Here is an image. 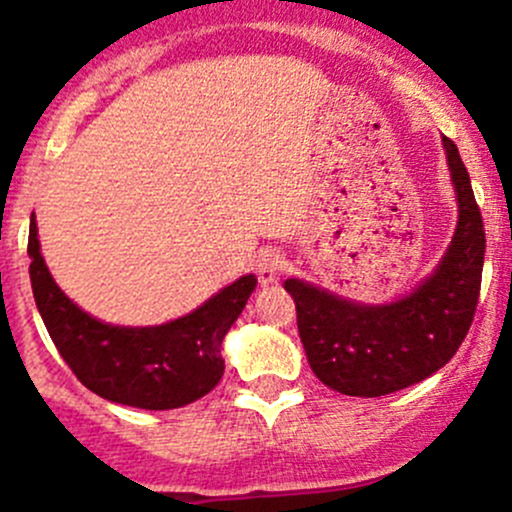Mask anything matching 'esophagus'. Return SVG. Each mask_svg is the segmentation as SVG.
Instances as JSON below:
<instances>
[{
	"label": "esophagus",
	"mask_w": 512,
	"mask_h": 512,
	"mask_svg": "<svg viewBox=\"0 0 512 512\" xmlns=\"http://www.w3.org/2000/svg\"><path fill=\"white\" fill-rule=\"evenodd\" d=\"M284 271V259H281L279 251H261L259 259H256V276L264 287L269 284H276Z\"/></svg>",
	"instance_id": "1"
}]
</instances>
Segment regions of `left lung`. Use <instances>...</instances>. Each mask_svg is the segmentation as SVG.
Instances as JSON below:
<instances>
[{
	"instance_id": "1",
	"label": "left lung",
	"mask_w": 512,
	"mask_h": 512,
	"mask_svg": "<svg viewBox=\"0 0 512 512\" xmlns=\"http://www.w3.org/2000/svg\"><path fill=\"white\" fill-rule=\"evenodd\" d=\"M457 195V228L437 269L406 297L363 304L304 279L284 289L297 304L309 368L345 396H388L424 381L452 360L467 337L480 297L485 228L470 175L452 139L442 137Z\"/></svg>"
}]
</instances>
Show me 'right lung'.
I'll use <instances>...</instances> for the list:
<instances>
[{"label":"right lung","instance_id":"obj_1","mask_svg":"<svg viewBox=\"0 0 512 512\" xmlns=\"http://www.w3.org/2000/svg\"><path fill=\"white\" fill-rule=\"evenodd\" d=\"M30 281L40 317L78 381L106 401L134 409H180L213 391L223 378V337L256 289L246 274L185 317L152 327H121L83 312L55 284L30 218Z\"/></svg>","mask_w":512,"mask_h":512}]
</instances>
